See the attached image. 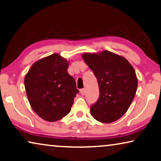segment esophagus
Wrapping results in <instances>:
<instances>
[{"label": "esophagus", "mask_w": 161, "mask_h": 161, "mask_svg": "<svg viewBox=\"0 0 161 161\" xmlns=\"http://www.w3.org/2000/svg\"><path fill=\"white\" fill-rule=\"evenodd\" d=\"M85 89H81V90H80V93L81 95H85Z\"/></svg>", "instance_id": "34e87169"}]
</instances>
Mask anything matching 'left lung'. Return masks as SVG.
<instances>
[{"label": "left lung", "mask_w": 161, "mask_h": 161, "mask_svg": "<svg viewBox=\"0 0 161 161\" xmlns=\"http://www.w3.org/2000/svg\"><path fill=\"white\" fill-rule=\"evenodd\" d=\"M81 57L97 80L100 96L90 107L92 116L102 123L119 119L133 101L138 81L135 71L125 58L108 50L85 53Z\"/></svg>", "instance_id": "8db88e82"}]
</instances>
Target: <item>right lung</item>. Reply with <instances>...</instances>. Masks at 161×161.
<instances>
[{
    "instance_id": "1",
    "label": "right lung",
    "mask_w": 161,
    "mask_h": 161,
    "mask_svg": "<svg viewBox=\"0 0 161 161\" xmlns=\"http://www.w3.org/2000/svg\"><path fill=\"white\" fill-rule=\"evenodd\" d=\"M69 64L61 55L53 53L35 62L25 75L29 103L47 121H57L68 115L79 93L75 80L67 71Z\"/></svg>"
}]
</instances>
